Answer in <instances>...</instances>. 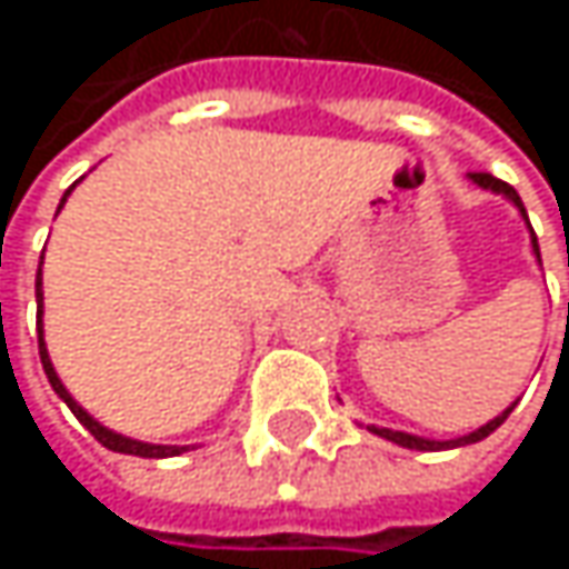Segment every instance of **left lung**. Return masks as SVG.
<instances>
[{
	"label": "left lung",
	"mask_w": 569,
	"mask_h": 569,
	"mask_svg": "<svg viewBox=\"0 0 569 569\" xmlns=\"http://www.w3.org/2000/svg\"><path fill=\"white\" fill-rule=\"evenodd\" d=\"M471 180L478 183V187H485V190H495V193H505L508 200H513V207L523 213V220H527V210H523V203H520V197H517V190H513L511 183H505V180H498L495 173H485V171H475L471 173ZM533 253H537V260H540V247H537V237H533ZM513 405L505 411V415H498L495 421H488L485 428H478V431H471V435H465V438H458V441H428V438H418V435H405V431H392V428H372L376 435H382V438H389V441H396L401 448H415V451H435V448H458V445H471V441H481V438H488L495 428H501L505 425V418L511 415Z\"/></svg>",
	"instance_id": "left-lung-1"
}]
</instances>
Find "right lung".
<instances>
[{"mask_svg": "<svg viewBox=\"0 0 569 569\" xmlns=\"http://www.w3.org/2000/svg\"><path fill=\"white\" fill-rule=\"evenodd\" d=\"M74 187V183H71ZM71 187L64 190V197L71 193ZM64 197H61V203H64ZM36 296H39V356H42V369H46V376H49V382H52V389H56L58 398H64V405L74 411V418L108 448V451H121V455H138V458H173V455H180L183 448H177V445H144V441H134V438H124V435H114V431H108L104 425H98L74 398L64 392V386H61V379L56 376V369H52V359H49V352H46V342H42V263H39V283H36Z\"/></svg>", "mask_w": 569, "mask_h": 569, "instance_id": "add662e5", "label": "right lung"}]
</instances>
